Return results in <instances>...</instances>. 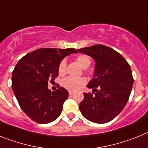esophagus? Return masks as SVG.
<instances>
[{
	"instance_id": "esophagus-1",
	"label": "esophagus",
	"mask_w": 148,
	"mask_h": 148,
	"mask_svg": "<svg viewBox=\"0 0 148 148\" xmlns=\"http://www.w3.org/2000/svg\"><path fill=\"white\" fill-rule=\"evenodd\" d=\"M73 93H73V91H69V95H73Z\"/></svg>"
}]
</instances>
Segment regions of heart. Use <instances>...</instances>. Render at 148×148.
<instances>
[{
  "label": "heart",
  "mask_w": 148,
  "mask_h": 148,
  "mask_svg": "<svg viewBox=\"0 0 148 148\" xmlns=\"http://www.w3.org/2000/svg\"><path fill=\"white\" fill-rule=\"evenodd\" d=\"M75 60L84 69L88 68L91 63L90 58L86 55H78L75 58ZM66 62L65 60H62L58 66L59 74L64 75L66 73ZM84 83H85V80L82 78L78 79V78H74V77L71 76L66 77L62 81V85L66 89L69 90H73V91L79 90Z\"/></svg>",
  "instance_id": "heart-1"
}]
</instances>
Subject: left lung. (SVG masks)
Masks as SVG:
<instances>
[{"instance_id": "left-lung-1", "label": "left lung", "mask_w": 148, "mask_h": 148, "mask_svg": "<svg viewBox=\"0 0 148 148\" xmlns=\"http://www.w3.org/2000/svg\"><path fill=\"white\" fill-rule=\"evenodd\" d=\"M95 60L93 78L87 85L79 109L86 119L97 123L113 120L123 109L130 95L133 79L130 66L121 54L103 45L78 49Z\"/></svg>"}]
</instances>
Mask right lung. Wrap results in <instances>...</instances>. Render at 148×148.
Wrapping results in <instances>:
<instances>
[{
  "mask_svg": "<svg viewBox=\"0 0 148 148\" xmlns=\"http://www.w3.org/2000/svg\"><path fill=\"white\" fill-rule=\"evenodd\" d=\"M78 53L70 49H40L24 56L12 74V88L20 107L31 120L48 123L60 116L69 93L60 87L51 92L48 82L58 76V66L65 57Z\"/></svg>",
  "mask_w": 148,
  "mask_h": 148,
  "instance_id": "right-lung-1",
  "label": "right lung"
}]
</instances>
